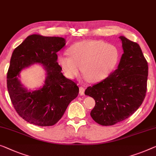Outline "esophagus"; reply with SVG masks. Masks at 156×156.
<instances>
[{"label":"esophagus","instance_id":"obj_1","mask_svg":"<svg viewBox=\"0 0 156 156\" xmlns=\"http://www.w3.org/2000/svg\"><path fill=\"white\" fill-rule=\"evenodd\" d=\"M85 93V88L83 87H80L79 88V94L80 95H84Z\"/></svg>","mask_w":156,"mask_h":156}]
</instances>
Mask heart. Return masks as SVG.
<instances>
[{
  "label": "heart",
  "mask_w": 156,
  "mask_h": 156,
  "mask_svg": "<svg viewBox=\"0 0 156 156\" xmlns=\"http://www.w3.org/2000/svg\"><path fill=\"white\" fill-rule=\"evenodd\" d=\"M68 55L58 57V63L64 74L73 79L83 73L93 83L104 80L110 75L119 61V52L115 46L98 40L78 42L69 50Z\"/></svg>",
  "instance_id": "obj_1"
}]
</instances>
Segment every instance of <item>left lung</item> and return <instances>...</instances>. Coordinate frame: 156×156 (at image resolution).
Returning a JSON list of instances; mask_svg holds the SVG:
<instances>
[{"mask_svg": "<svg viewBox=\"0 0 156 156\" xmlns=\"http://www.w3.org/2000/svg\"><path fill=\"white\" fill-rule=\"evenodd\" d=\"M123 54L118 68L107 78L88 87L85 94L94 98L90 115L109 126L129 118L141 105L147 87L148 63L137 43L120 36Z\"/></svg>", "mask_w": 156, "mask_h": 156, "instance_id": "1", "label": "left lung"}]
</instances>
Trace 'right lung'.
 Returning a JSON list of instances; mask_svg holds the SVG:
<instances>
[{
    "label": "right lung",
    "mask_w": 156,
    "mask_h": 156,
    "mask_svg": "<svg viewBox=\"0 0 156 156\" xmlns=\"http://www.w3.org/2000/svg\"><path fill=\"white\" fill-rule=\"evenodd\" d=\"M66 45L61 37L38 34L29 36L14 50L7 75V87L12 104L20 116L38 126H52L63 116L70 102L76 98L79 88L62 73L57 52ZM35 63L46 71L44 84L35 90H28L18 78L23 69Z\"/></svg>",
    "instance_id": "1"
}]
</instances>
